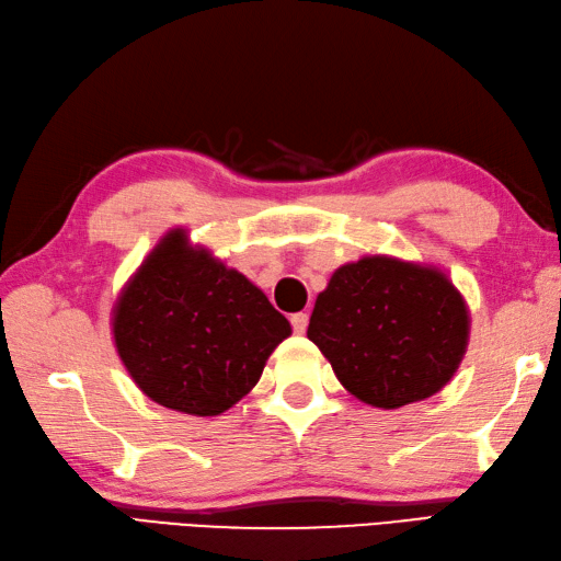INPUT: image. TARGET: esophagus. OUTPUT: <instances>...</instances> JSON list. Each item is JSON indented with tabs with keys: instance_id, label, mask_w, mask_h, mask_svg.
I'll list each match as a JSON object with an SVG mask.
<instances>
[{
	"instance_id": "obj_1",
	"label": "esophagus",
	"mask_w": 561,
	"mask_h": 561,
	"mask_svg": "<svg viewBox=\"0 0 561 561\" xmlns=\"http://www.w3.org/2000/svg\"><path fill=\"white\" fill-rule=\"evenodd\" d=\"M308 312H295L293 317H290V324H293V332L295 334H302L305 330H308Z\"/></svg>"
}]
</instances>
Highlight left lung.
I'll list each match as a JSON object with an SVG mask.
<instances>
[{"instance_id": "obj_1", "label": "left lung", "mask_w": 561, "mask_h": 561, "mask_svg": "<svg viewBox=\"0 0 561 561\" xmlns=\"http://www.w3.org/2000/svg\"><path fill=\"white\" fill-rule=\"evenodd\" d=\"M308 336L348 393L393 410L447 386L467 348L469 312L439 271L368 256L317 295Z\"/></svg>"}]
</instances>
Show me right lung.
Instances as JSON below:
<instances>
[{
  "mask_svg": "<svg viewBox=\"0 0 561 561\" xmlns=\"http://www.w3.org/2000/svg\"><path fill=\"white\" fill-rule=\"evenodd\" d=\"M290 322L241 273L168 234L114 312L126 371L158 405L219 415L259 383Z\"/></svg>",
  "mask_w": 561,
  "mask_h": 561,
  "instance_id": "add662e5",
  "label": "right lung"
}]
</instances>
